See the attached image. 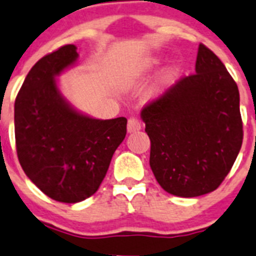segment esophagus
I'll return each instance as SVG.
<instances>
[{
  "label": "esophagus",
  "instance_id": "1",
  "mask_svg": "<svg viewBox=\"0 0 256 256\" xmlns=\"http://www.w3.org/2000/svg\"><path fill=\"white\" fill-rule=\"evenodd\" d=\"M141 126H142V124H141V120L138 118H130L128 120V132L130 133L137 132V130H141Z\"/></svg>",
  "mask_w": 256,
  "mask_h": 256
}]
</instances>
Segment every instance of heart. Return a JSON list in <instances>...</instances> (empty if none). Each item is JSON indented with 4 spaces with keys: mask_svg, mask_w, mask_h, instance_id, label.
Returning <instances> with one entry per match:
<instances>
[{
    "mask_svg": "<svg viewBox=\"0 0 256 256\" xmlns=\"http://www.w3.org/2000/svg\"><path fill=\"white\" fill-rule=\"evenodd\" d=\"M156 63H158V62H156V60H148V62L145 63V68H148V67H152V66L156 64ZM170 76H171V75H170V74H167V75H166L164 78H162V82H168V78H170Z\"/></svg>",
    "mask_w": 256,
    "mask_h": 256,
    "instance_id": "heart-1",
    "label": "heart"
}]
</instances>
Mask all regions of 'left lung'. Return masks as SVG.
<instances>
[{"instance_id": "1", "label": "left lung", "mask_w": 256, "mask_h": 256, "mask_svg": "<svg viewBox=\"0 0 256 256\" xmlns=\"http://www.w3.org/2000/svg\"><path fill=\"white\" fill-rule=\"evenodd\" d=\"M150 138V167L167 193L198 196L229 174L244 130L240 92L226 66L200 44L196 74L181 78L141 111Z\"/></svg>"}]
</instances>
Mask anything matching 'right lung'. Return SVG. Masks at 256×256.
Segmentation results:
<instances>
[{"label": "right lung", "instance_id": "1", "mask_svg": "<svg viewBox=\"0 0 256 256\" xmlns=\"http://www.w3.org/2000/svg\"><path fill=\"white\" fill-rule=\"evenodd\" d=\"M75 45L42 56L28 72L14 107L19 163L52 200L76 203L98 190L126 134V119H93L78 112L58 90L56 76L78 60Z\"/></svg>", "mask_w": 256, "mask_h": 256}]
</instances>
